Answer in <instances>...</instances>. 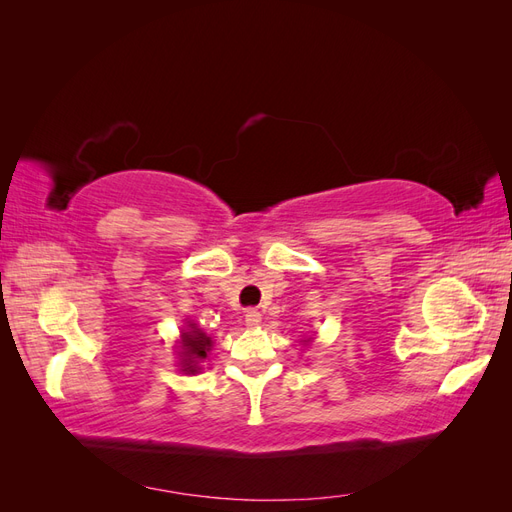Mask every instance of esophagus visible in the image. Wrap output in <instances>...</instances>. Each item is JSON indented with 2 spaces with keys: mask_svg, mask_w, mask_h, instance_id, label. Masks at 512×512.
I'll use <instances>...</instances> for the list:
<instances>
[{
  "mask_svg": "<svg viewBox=\"0 0 512 512\" xmlns=\"http://www.w3.org/2000/svg\"><path fill=\"white\" fill-rule=\"evenodd\" d=\"M260 320H262V314L258 312V309H247L245 312V324L250 329H256L258 324H260Z\"/></svg>",
  "mask_w": 512,
  "mask_h": 512,
  "instance_id": "34e87169",
  "label": "esophagus"
}]
</instances>
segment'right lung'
Wrapping results in <instances>:
<instances>
[{
    "mask_svg": "<svg viewBox=\"0 0 512 512\" xmlns=\"http://www.w3.org/2000/svg\"><path fill=\"white\" fill-rule=\"evenodd\" d=\"M179 356H181V371L185 374H198L200 363L207 359V354L213 346L211 337L200 331L194 322H188V329L181 333L179 342Z\"/></svg>",
    "mask_w": 512,
    "mask_h": 512,
    "instance_id": "add662e5",
    "label": "right lung"
}]
</instances>
